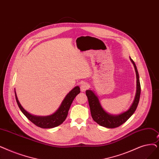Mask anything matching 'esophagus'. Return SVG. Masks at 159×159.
Listing matches in <instances>:
<instances>
[{
	"label": "esophagus",
	"mask_w": 159,
	"mask_h": 159,
	"mask_svg": "<svg viewBox=\"0 0 159 159\" xmlns=\"http://www.w3.org/2000/svg\"><path fill=\"white\" fill-rule=\"evenodd\" d=\"M89 88V85L86 83V82H82V83L80 84V89L82 92H85L86 89Z\"/></svg>",
	"instance_id": "1"
}]
</instances>
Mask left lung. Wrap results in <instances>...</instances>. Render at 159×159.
Instances as JSON below:
<instances>
[{
    "label": "left lung",
    "instance_id": "left-lung-1",
    "mask_svg": "<svg viewBox=\"0 0 159 159\" xmlns=\"http://www.w3.org/2000/svg\"><path fill=\"white\" fill-rule=\"evenodd\" d=\"M130 60L132 61L135 69L137 84L136 93L134 102L127 111L123 112L118 116L110 115L103 110L100 104L99 99L98 98V97L95 95V93L91 90L86 91V94L88 99V102L89 108H90V112L92 118L97 123H98L101 126L112 129L121 125L123 123H125L130 117L134 114L138 107V105H139L141 92L139 75L134 61L130 58Z\"/></svg>",
    "mask_w": 159,
    "mask_h": 159
}]
</instances>
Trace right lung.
I'll return each instance as SVG.
<instances>
[{"mask_svg": "<svg viewBox=\"0 0 159 159\" xmlns=\"http://www.w3.org/2000/svg\"><path fill=\"white\" fill-rule=\"evenodd\" d=\"M80 92V88L79 86L75 87L66 96L65 99H64L62 102H61L60 107L57 110V111L56 112L51 116L44 117L33 116L29 114V112H27L22 107V106L20 105V102L18 101L16 92L15 95L18 107L27 118H28L31 122H32L34 125H36V126L40 128L51 129L61 125V124L65 121L73 99Z\"/></svg>", "mask_w": 159, "mask_h": 159, "instance_id": "right-lung-1", "label": "right lung"}]
</instances>
